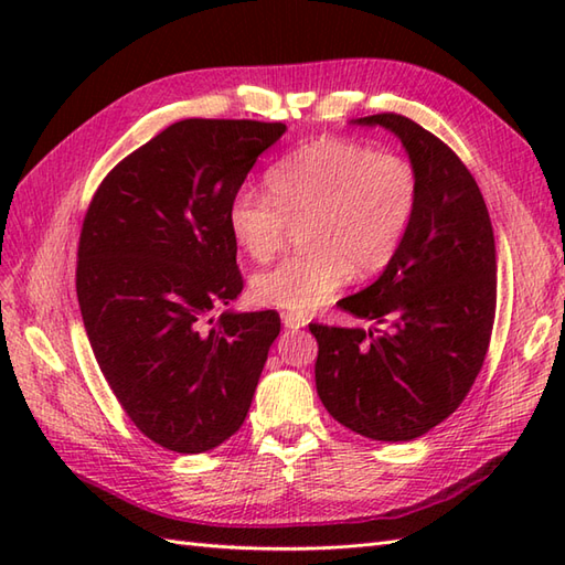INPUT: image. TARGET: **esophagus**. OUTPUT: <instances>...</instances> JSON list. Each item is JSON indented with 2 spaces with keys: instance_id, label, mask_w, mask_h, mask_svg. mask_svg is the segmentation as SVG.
Segmentation results:
<instances>
[{
  "instance_id": "34e87169",
  "label": "esophagus",
  "mask_w": 565,
  "mask_h": 565,
  "mask_svg": "<svg viewBox=\"0 0 565 565\" xmlns=\"http://www.w3.org/2000/svg\"><path fill=\"white\" fill-rule=\"evenodd\" d=\"M281 320H284V328H289V330H301V328H306V318L296 316V313H284Z\"/></svg>"
}]
</instances>
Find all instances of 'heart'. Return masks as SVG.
<instances>
[{
    "mask_svg": "<svg viewBox=\"0 0 565 565\" xmlns=\"http://www.w3.org/2000/svg\"><path fill=\"white\" fill-rule=\"evenodd\" d=\"M269 194L239 186L227 203V227L252 259H269L300 223L306 249L252 279L262 306L310 313L352 279L383 271L398 255L419 206L411 160L347 138H318L267 172Z\"/></svg>",
    "mask_w": 565,
    "mask_h": 565,
    "instance_id": "1",
    "label": "heart"
}]
</instances>
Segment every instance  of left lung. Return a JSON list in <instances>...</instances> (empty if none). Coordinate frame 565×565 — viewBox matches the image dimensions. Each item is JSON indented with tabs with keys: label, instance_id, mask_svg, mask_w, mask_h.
Here are the masks:
<instances>
[{
	"label": "left lung",
	"instance_id": "left-lung-1",
	"mask_svg": "<svg viewBox=\"0 0 565 565\" xmlns=\"http://www.w3.org/2000/svg\"><path fill=\"white\" fill-rule=\"evenodd\" d=\"M356 124L401 138L419 174V206L398 255L340 308L388 330L313 322L316 388L340 425L411 441L444 423L471 391L495 322V237L481 189L447 142L401 114Z\"/></svg>",
	"mask_w": 565,
	"mask_h": 565
}]
</instances>
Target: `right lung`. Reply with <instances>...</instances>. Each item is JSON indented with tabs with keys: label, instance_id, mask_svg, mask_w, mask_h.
I'll return each instance as SVG.
<instances>
[{
	"label": "right lung",
	"instance_id": "add662e5",
	"mask_svg": "<svg viewBox=\"0 0 565 565\" xmlns=\"http://www.w3.org/2000/svg\"><path fill=\"white\" fill-rule=\"evenodd\" d=\"M284 124L184 118L94 191L77 245L84 330L116 401L177 454L233 437L281 330L276 310L223 313L243 291L227 203Z\"/></svg>",
	"mask_w": 565,
	"mask_h": 565
}]
</instances>
